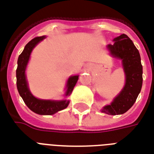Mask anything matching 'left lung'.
<instances>
[{
    "label": "left lung",
    "instance_id": "8db88e82",
    "mask_svg": "<svg viewBox=\"0 0 154 154\" xmlns=\"http://www.w3.org/2000/svg\"><path fill=\"white\" fill-rule=\"evenodd\" d=\"M114 44L107 45V48L112 57L122 60L126 82L122 91L111 104L104 106L101 109V112L110 115L122 114L128 111L136 102L143 83L140 56L132 40L127 35L122 34L114 38Z\"/></svg>",
    "mask_w": 154,
    "mask_h": 154
}]
</instances>
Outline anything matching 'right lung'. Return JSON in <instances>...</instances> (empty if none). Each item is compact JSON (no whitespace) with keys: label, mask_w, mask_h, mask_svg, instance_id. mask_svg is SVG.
Segmentation results:
<instances>
[{"label":"right lung","mask_w":154,"mask_h":154,"mask_svg":"<svg viewBox=\"0 0 154 154\" xmlns=\"http://www.w3.org/2000/svg\"><path fill=\"white\" fill-rule=\"evenodd\" d=\"M45 39V35L39 36L32 39L25 46L23 51L19 55L18 59V67L16 70V78H17V88L18 93L23 98V100L32 111L40 115H52L57 112L64 109L68 106L70 101L67 100H41L35 97L28 88V84L26 79V66L28 63L30 55L32 49L37 45L38 43ZM79 75L70 76L68 79L66 84V91L65 96H70L72 92L74 87L75 86L78 81Z\"/></svg>","instance_id":"1"}]
</instances>
